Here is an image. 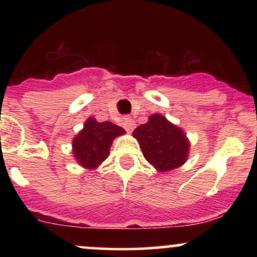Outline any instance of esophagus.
Masks as SVG:
<instances>
[{"instance_id":"1","label":"esophagus","mask_w":257,"mask_h":257,"mask_svg":"<svg viewBox=\"0 0 257 257\" xmlns=\"http://www.w3.org/2000/svg\"><path fill=\"white\" fill-rule=\"evenodd\" d=\"M123 126H124V129L126 132L132 133L135 129L137 124H135V122L132 118H125L124 122H123Z\"/></svg>"}]
</instances>
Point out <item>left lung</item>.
Masks as SVG:
<instances>
[{"instance_id": "1", "label": "left lung", "mask_w": 257, "mask_h": 257, "mask_svg": "<svg viewBox=\"0 0 257 257\" xmlns=\"http://www.w3.org/2000/svg\"><path fill=\"white\" fill-rule=\"evenodd\" d=\"M133 137L140 144L144 157L158 172L181 167L188 157L190 141L186 134L159 113L152 114L149 122L139 125Z\"/></svg>"}]
</instances>
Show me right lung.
<instances>
[{
  "label": "right lung",
  "instance_id": "obj_1",
  "mask_svg": "<svg viewBox=\"0 0 257 257\" xmlns=\"http://www.w3.org/2000/svg\"><path fill=\"white\" fill-rule=\"evenodd\" d=\"M123 134L124 129L112 122L100 123L89 117L72 140L75 159L85 169H95L108 157L113 139Z\"/></svg>",
  "mask_w": 257,
  "mask_h": 257
}]
</instances>
